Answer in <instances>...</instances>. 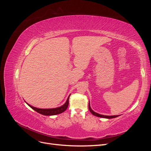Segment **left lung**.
<instances>
[{"label": "left lung", "mask_w": 151, "mask_h": 151, "mask_svg": "<svg viewBox=\"0 0 151 151\" xmlns=\"http://www.w3.org/2000/svg\"><path fill=\"white\" fill-rule=\"evenodd\" d=\"M89 109L90 112L93 114V115L94 116H98V117H101V118H116L117 116H118V115H115V116H106V115H100V114L99 113H97L94 112V111H93V109L91 108V106H90V104L89 103Z\"/></svg>", "instance_id": "1"}]
</instances>
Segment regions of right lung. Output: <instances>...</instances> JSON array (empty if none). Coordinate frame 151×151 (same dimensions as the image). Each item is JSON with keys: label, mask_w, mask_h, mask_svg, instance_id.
<instances>
[{"label": "right lung", "mask_w": 151, "mask_h": 151, "mask_svg": "<svg viewBox=\"0 0 151 151\" xmlns=\"http://www.w3.org/2000/svg\"><path fill=\"white\" fill-rule=\"evenodd\" d=\"M69 97L70 96H68V98L67 99V101L66 103L62 105V106L60 107H58L57 108H52V109H40V108H35L31 106L29 104H28L29 106L33 109H34L35 111H36V112H38L40 114H42V115H46V116H50V115H58V114H60L63 113V111H65L67 107H68V99H69Z\"/></svg>", "instance_id": "add662e5"}]
</instances>
